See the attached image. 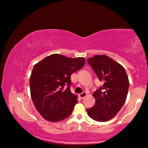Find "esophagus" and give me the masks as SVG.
<instances>
[{
	"label": "esophagus",
	"mask_w": 148,
	"mask_h": 148,
	"mask_svg": "<svg viewBox=\"0 0 148 148\" xmlns=\"http://www.w3.org/2000/svg\"><path fill=\"white\" fill-rule=\"evenodd\" d=\"M87 95V93L86 92H82V93H80L79 95V97L81 99H84L85 97H86Z\"/></svg>",
	"instance_id": "34e87169"
}]
</instances>
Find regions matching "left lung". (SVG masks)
<instances>
[{"mask_svg":"<svg viewBox=\"0 0 148 148\" xmlns=\"http://www.w3.org/2000/svg\"><path fill=\"white\" fill-rule=\"evenodd\" d=\"M87 62L103 83L92 94L95 104L87 109V114L95 121H107L116 116L126 101L128 76L122 65L105 55L95 56Z\"/></svg>","mask_w":148,"mask_h":148,"instance_id":"obj_1","label":"left lung"}]
</instances>
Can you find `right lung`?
Returning a JSON list of instances; mask_svg holds the SVG:
<instances>
[{
	"label": "right lung",
	"instance_id": "1",
	"mask_svg": "<svg viewBox=\"0 0 148 148\" xmlns=\"http://www.w3.org/2000/svg\"><path fill=\"white\" fill-rule=\"evenodd\" d=\"M84 64V57L52 54L34 65L30 91L35 108L45 119L57 122L71 114L77 97L71 91V76Z\"/></svg>",
	"mask_w": 148,
	"mask_h": 148
}]
</instances>
